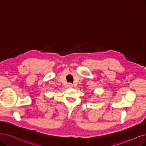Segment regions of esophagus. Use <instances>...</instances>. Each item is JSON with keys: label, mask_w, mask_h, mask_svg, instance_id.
<instances>
[{"label": "esophagus", "mask_w": 146, "mask_h": 146, "mask_svg": "<svg viewBox=\"0 0 146 146\" xmlns=\"http://www.w3.org/2000/svg\"><path fill=\"white\" fill-rule=\"evenodd\" d=\"M68 87H69V88L73 87V84H71V83H68Z\"/></svg>", "instance_id": "esophagus-1"}]
</instances>
